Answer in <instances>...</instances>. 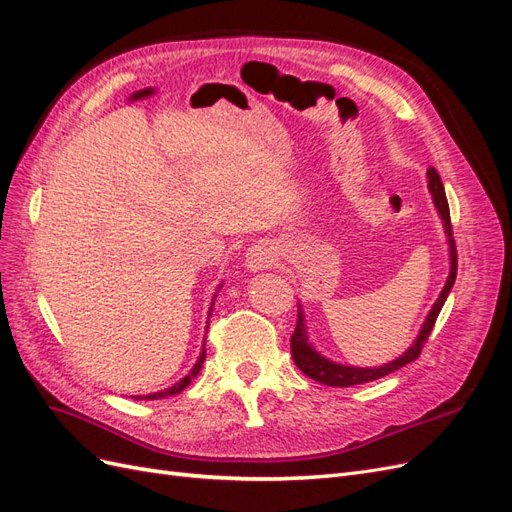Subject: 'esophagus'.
<instances>
[{"label": "esophagus", "instance_id": "34e87169", "mask_svg": "<svg viewBox=\"0 0 512 512\" xmlns=\"http://www.w3.org/2000/svg\"><path fill=\"white\" fill-rule=\"evenodd\" d=\"M273 262H275L273 247H269L265 243L254 245V247H250V250H247L245 265L250 271H265V269L273 267Z\"/></svg>", "mask_w": 512, "mask_h": 512}]
</instances>
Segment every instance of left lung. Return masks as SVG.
Returning <instances> with one entry per match:
<instances>
[{
	"instance_id": "obj_1",
	"label": "left lung",
	"mask_w": 512,
	"mask_h": 512,
	"mask_svg": "<svg viewBox=\"0 0 512 512\" xmlns=\"http://www.w3.org/2000/svg\"><path fill=\"white\" fill-rule=\"evenodd\" d=\"M427 177H429V190L433 194V203H436L438 207V213L440 218L444 222V230L448 235V245H451V273H448V280L440 292L438 301L433 303L431 312L423 324L421 333H418L416 342L412 344V348H408L404 354L399 356V359L391 361L389 365L384 367H348V365H337L329 359H324V356H320L312 346L307 344V335H305V327H303V314L299 309V318H297V327H294V333L290 337V352H292V361L294 365H297L305 376H309L312 380L320 382V384H327V386H354V384H365V382H371V380H378V378H384L393 374V371H397L399 367H404L408 363H412L414 359H418V354H421L427 337L433 329V324H436L438 320V314L440 309L448 297V292H451L453 284H455V277H457V247H455V239H453V226H451V211H448V200H446V194H444V185H442V179L438 175L436 168H429L427 170Z\"/></svg>"
}]
</instances>
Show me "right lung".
I'll list each match as a JSON object with an SVG mask.
<instances>
[{
  "label": "right lung",
  "mask_w": 512,
  "mask_h": 512,
  "mask_svg": "<svg viewBox=\"0 0 512 512\" xmlns=\"http://www.w3.org/2000/svg\"><path fill=\"white\" fill-rule=\"evenodd\" d=\"M205 350L200 352V359H198V363L194 365V369L190 371L188 376H185L183 380H179L175 386H170V389H166V391H160V393H153V395H141V397H136V399H162V397H168V395H177V393H181L185 386H188L190 382H192V378H196V374L200 371V367H203V361H205Z\"/></svg>",
  "instance_id": "obj_1"
}]
</instances>
